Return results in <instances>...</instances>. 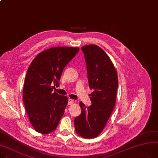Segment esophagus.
Listing matches in <instances>:
<instances>
[{
	"mask_svg": "<svg viewBox=\"0 0 158 158\" xmlns=\"http://www.w3.org/2000/svg\"><path fill=\"white\" fill-rule=\"evenodd\" d=\"M73 103H74V100H72V99H70V98L69 99V102H68V104H69V105H72V104H73Z\"/></svg>",
	"mask_w": 158,
	"mask_h": 158,
	"instance_id": "1",
	"label": "esophagus"
}]
</instances>
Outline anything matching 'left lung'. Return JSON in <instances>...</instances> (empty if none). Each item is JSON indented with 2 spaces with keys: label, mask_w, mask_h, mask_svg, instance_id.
Listing matches in <instances>:
<instances>
[{
  "label": "left lung",
  "mask_w": 158,
  "mask_h": 158,
  "mask_svg": "<svg viewBox=\"0 0 158 158\" xmlns=\"http://www.w3.org/2000/svg\"><path fill=\"white\" fill-rule=\"evenodd\" d=\"M88 73L91 106L82 102L81 114L74 119L77 133L85 139H93L102 133L114 110L118 87L116 69L101 48L90 44L82 46Z\"/></svg>",
  "instance_id": "left-lung-1"
}]
</instances>
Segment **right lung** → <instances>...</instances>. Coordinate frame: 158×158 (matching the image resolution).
I'll return each instance as SVG.
<instances>
[{
	"label": "right lung",
	"mask_w": 158,
	"mask_h": 158,
	"mask_svg": "<svg viewBox=\"0 0 158 158\" xmlns=\"http://www.w3.org/2000/svg\"><path fill=\"white\" fill-rule=\"evenodd\" d=\"M79 48L55 47L40 52L29 66L23 98L30 122L36 131L48 134L56 130L64 114L68 98L52 92L61 73Z\"/></svg>",
	"instance_id": "1"
}]
</instances>
